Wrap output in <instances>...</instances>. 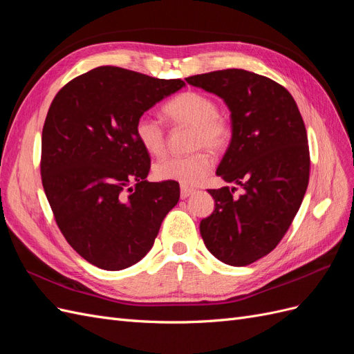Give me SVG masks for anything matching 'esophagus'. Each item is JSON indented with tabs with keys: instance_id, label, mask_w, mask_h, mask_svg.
<instances>
[{
	"instance_id": "esophagus-1",
	"label": "esophagus",
	"mask_w": 354,
	"mask_h": 354,
	"mask_svg": "<svg viewBox=\"0 0 354 354\" xmlns=\"http://www.w3.org/2000/svg\"><path fill=\"white\" fill-rule=\"evenodd\" d=\"M194 192H195L194 187H189V186H183V185H181V187H180V196H181V199H186V198H189L192 194H194Z\"/></svg>"
}]
</instances>
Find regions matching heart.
Here are the masks:
<instances>
[{"label": "heart", "mask_w": 354, "mask_h": 354, "mask_svg": "<svg viewBox=\"0 0 354 354\" xmlns=\"http://www.w3.org/2000/svg\"><path fill=\"white\" fill-rule=\"evenodd\" d=\"M164 113L174 124L194 127V146H207L212 151L227 145L230 125L226 118L217 112V104L209 95L199 91H185L164 106ZM134 133L138 143L151 155H162L165 151V131L159 121L142 115L136 121ZM214 165L212 155L199 151L192 155H174L155 165L153 173L159 180H173L183 186H194L207 178Z\"/></svg>", "instance_id": "heart-1"}]
</instances>
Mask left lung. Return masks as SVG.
Returning a JSON list of instances; mask_svg holds the SVG:
<instances>
[{
	"mask_svg": "<svg viewBox=\"0 0 354 354\" xmlns=\"http://www.w3.org/2000/svg\"><path fill=\"white\" fill-rule=\"evenodd\" d=\"M230 111L232 138L216 174L243 189H209L216 209L201 221L208 251L229 266H248L276 248L308 185L307 133L294 97L277 82L245 69L189 77Z\"/></svg>",
	"mask_w": 354,
	"mask_h": 354,
	"instance_id": "1",
	"label": "left lung"
}]
</instances>
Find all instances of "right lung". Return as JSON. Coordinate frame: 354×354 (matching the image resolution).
I'll use <instances>...</instances> for the list:
<instances>
[{
    "instance_id": "add662e5",
    "label": "right lung",
    "mask_w": 354,
    "mask_h": 354,
    "mask_svg": "<svg viewBox=\"0 0 354 354\" xmlns=\"http://www.w3.org/2000/svg\"><path fill=\"white\" fill-rule=\"evenodd\" d=\"M185 85L100 66L68 82L50 106L41 140L42 186L63 236L103 270L140 261L177 205V181L146 180L151 158L134 127Z\"/></svg>"
}]
</instances>
